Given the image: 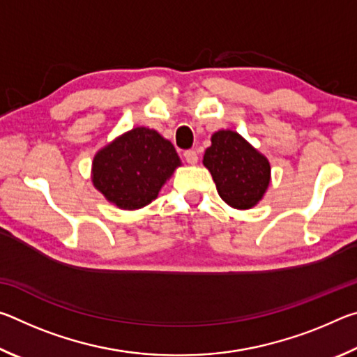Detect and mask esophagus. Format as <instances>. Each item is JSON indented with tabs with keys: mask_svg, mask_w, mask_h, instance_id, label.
<instances>
[{
	"mask_svg": "<svg viewBox=\"0 0 357 357\" xmlns=\"http://www.w3.org/2000/svg\"><path fill=\"white\" fill-rule=\"evenodd\" d=\"M184 159H185L187 164L195 165L197 162H198V154H197V151H193V149H187L185 153H184Z\"/></svg>",
	"mask_w": 357,
	"mask_h": 357,
	"instance_id": "esophagus-1",
	"label": "esophagus"
}]
</instances>
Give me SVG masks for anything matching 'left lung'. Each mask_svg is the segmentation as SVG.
I'll return each instance as SVG.
<instances>
[{
    "label": "left lung",
    "mask_w": 357,
    "mask_h": 357,
    "mask_svg": "<svg viewBox=\"0 0 357 357\" xmlns=\"http://www.w3.org/2000/svg\"><path fill=\"white\" fill-rule=\"evenodd\" d=\"M203 165L228 206L250 209L263 200L271 183L268 157L234 130H217L204 151Z\"/></svg>",
    "instance_id": "8db88e82"
}]
</instances>
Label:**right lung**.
<instances>
[{
  "instance_id": "1",
  "label": "right lung",
  "mask_w": 357,
  "mask_h": 357,
  "mask_svg": "<svg viewBox=\"0 0 357 357\" xmlns=\"http://www.w3.org/2000/svg\"><path fill=\"white\" fill-rule=\"evenodd\" d=\"M181 159L159 132L134 128L96 153L93 185L119 209H142L155 200Z\"/></svg>"
}]
</instances>
